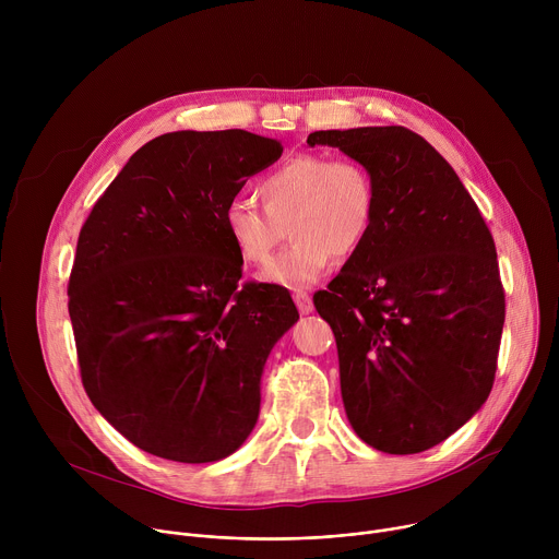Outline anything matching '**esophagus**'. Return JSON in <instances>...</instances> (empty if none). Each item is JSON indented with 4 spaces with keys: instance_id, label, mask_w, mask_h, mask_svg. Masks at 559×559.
Segmentation results:
<instances>
[{
    "instance_id": "esophagus-1",
    "label": "esophagus",
    "mask_w": 559,
    "mask_h": 559,
    "mask_svg": "<svg viewBox=\"0 0 559 559\" xmlns=\"http://www.w3.org/2000/svg\"><path fill=\"white\" fill-rule=\"evenodd\" d=\"M294 302H296V307H298V311L300 313H309L311 309H313V302H311V296L307 294V292H294Z\"/></svg>"
}]
</instances>
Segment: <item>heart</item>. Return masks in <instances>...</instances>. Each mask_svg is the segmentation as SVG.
Masks as SVG:
<instances>
[{
	"label": "heart",
	"instance_id": "obj_1",
	"mask_svg": "<svg viewBox=\"0 0 559 559\" xmlns=\"http://www.w3.org/2000/svg\"><path fill=\"white\" fill-rule=\"evenodd\" d=\"M257 194L263 207L234 197L223 225L238 259L257 267L270 263L289 227L292 246L263 274L285 287H307L334 257L356 254L376 221V181L356 158L296 154L259 181Z\"/></svg>",
	"mask_w": 559,
	"mask_h": 559
}]
</instances>
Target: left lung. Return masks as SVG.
Here are the masks:
<instances>
[{
	"label": "left lung",
	"instance_id": "1",
	"mask_svg": "<svg viewBox=\"0 0 559 559\" xmlns=\"http://www.w3.org/2000/svg\"><path fill=\"white\" fill-rule=\"evenodd\" d=\"M307 143L369 168L376 221L313 305L330 323L347 418L369 447L409 455L457 431L491 393L504 328L493 236L420 134L318 130Z\"/></svg>",
	"mask_w": 559,
	"mask_h": 559
}]
</instances>
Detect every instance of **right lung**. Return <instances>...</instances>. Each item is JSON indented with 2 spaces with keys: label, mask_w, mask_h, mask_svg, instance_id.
Masks as SVG:
<instances>
[{
  "label": "right lung",
  "mask_w": 559,
  "mask_h": 559,
  "mask_svg": "<svg viewBox=\"0 0 559 559\" xmlns=\"http://www.w3.org/2000/svg\"><path fill=\"white\" fill-rule=\"evenodd\" d=\"M281 154L276 139L246 130L162 134L79 231L68 313L82 382L152 455L216 462L259 420L265 360L298 311L278 285L238 287L243 261L223 210Z\"/></svg>",
  "instance_id": "add662e5"
}]
</instances>
